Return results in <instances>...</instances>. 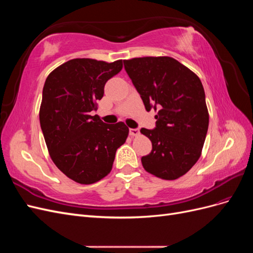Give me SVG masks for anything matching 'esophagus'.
Here are the masks:
<instances>
[{
	"mask_svg": "<svg viewBox=\"0 0 253 253\" xmlns=\"http://www.w3.org/2000/svg\"><path fill=\"white\" fill-rule=\"evenodd\" d=\"M129 135L132 137H136L139 135V129L138 128H129Z\"/></svg>",
	"mask_w": 253,
	"mask_h": 253,
	"instance_id": "esophagus-1",
	"label": "esophagus"
}]
</instances>
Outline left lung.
I'll use <instances>...</instances> for the list:
<instances>
[{"mask_svg": "<svg viewBox=\"0 0 253 253\" xmlns=\"http://www.w3.org/2000/svg\"><path fill=\"white\" fill-rule=\"evenodd\" d=\"M126 72L148 112L154 108L156 127L140 133L152 142L141 158L144 170L162 179L185 175L202 155L209 113L198 76L171 57L124 60Z\"/></svg>", "mask_w": 253, "mask_h": 253, "instance_id": "1", "label": "left lung"}]
</instances>
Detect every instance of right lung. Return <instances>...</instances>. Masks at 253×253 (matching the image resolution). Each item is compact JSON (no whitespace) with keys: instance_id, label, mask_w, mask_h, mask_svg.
<instances>
[{"instance_id":"1","label":"right lung","mask_w":253,"mask_h":253,"mask_svg":"<svg viewBox=\"0 0 253 253\" xmlns=\"http://www.w3.org/2000/svg\"><path fill=\"white\" fill-rule=\"evenodd\" d=\"M121 70L122 60L77 58L55 68L45 81L39 112L45 143L58 169L81 185L104 178L127 138L125 122L106 125L90 114L105 83Z\"/></svg>"}]
</instances>
